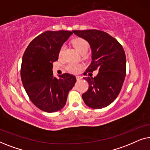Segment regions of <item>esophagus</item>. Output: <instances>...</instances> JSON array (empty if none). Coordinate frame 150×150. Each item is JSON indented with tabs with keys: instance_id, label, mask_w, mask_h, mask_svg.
<instances>
[{
	"instance_id": "obj_1",
	"label": "esophagus",
	"mask_w": 150,
	"mask_h": 150,
	"mask_svg": "<svg viewBox=\"0 0 150 150\" xmlns=\"http://www.w3.org/2000/svg\"><path fill=\"white\" fill-rule=\"evenodd\" d=\"M82 79V77L81 76H76V80L77 81H80V80Z\"/></svg>"
}]
</instances>
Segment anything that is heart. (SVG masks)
<instances>
[{
  "label": "heart",
  "instance_id": "heart-1",
  "mask_svg": "<svg viewBox=\"0 0 150 150\" xmlns=\"http://www.w3.org/2000/svg\"><path fill=\"white\" fill-rule=\"evenodd\" d=\"M72 44L75 47L76 49L81 53V54H83V53H87L89 49V44L88 43L87 41L84 40L83 38H77L74 40L72 42ZM65 46V45L61 46L59 52V57H62V55L64 52ZM82 68V66L81 65L79 64H74V63H68L66 65V69L69 72L71 73H77L80 69Z\"/></svg>",
  "mask_w": 150,
  "mask_h": 150
}]
</instances>
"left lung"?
Masks as SVG:
<instances>
[{"mask_svg": "<svg viewBox=\"0 0 150 150\" xmlns=\"http://www.w3.org/2000/svg\"><path fill=\"white\" fill-rule=\"evenodd\" d=\"M77 36L87 41L92 53L91 64L84 77L89 83L87 91L82 95L90 108L100 109L110 105L122 89L126 71V59L122 45L112 36L98 30H72ZM98 70L95 77L91 72Z\"/></svg>", "mask_w": 150, "mask_h": 150, "instance_id": "left-lung-1", "label": "left lung"}]
</instances>
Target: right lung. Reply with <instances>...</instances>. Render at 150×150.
<instances>
[{
	"instance_id": "1",
	"label": "right lung",
	"mask_w": 150,
	"mask_h": 150,
	"mask_svg": "<svg viewBox=\"0 0 150 150\" xmlns=\"http://www.w3.org/2000/svg\"><path fill=\"white\" fill-rule=\"evenodd\" d=\"M71 31H46L28 44L22 57L20 75L31 102L47 112L59 111L66 104L69 91L76 79L68 73L54 77L52 63L58 60L60 48Z\"/></svg>"
}]
</instances>
